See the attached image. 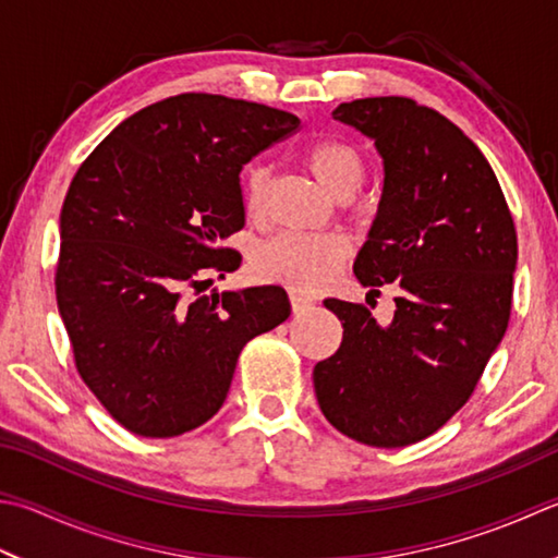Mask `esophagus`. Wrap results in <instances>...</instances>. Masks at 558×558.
Wrapping results in <instances>:
<instances>
[{
  "mask_svg": "<svg viewBox=\"0 0 558 558\" xmlns=\"http://www.w3.org/2000/svg\"><path fill=\"white\" fill-rule=\"evenodd\" d=\"M289 299H291V311L296 315L303 313L306 308H311V303H313L308 296H303V293H299V291H291Z\"/></svg>",
  "mask_w": 558,
  "mask_h": 558,
  "instance_id": "1",
  "label": "esophagus"
}]
</instances>
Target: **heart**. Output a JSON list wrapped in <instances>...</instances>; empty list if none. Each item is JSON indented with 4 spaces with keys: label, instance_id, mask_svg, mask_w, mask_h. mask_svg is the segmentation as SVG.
Masks as SVG:
<instances>
[{
    "label": "heart",
    "instance_id": "1",
    "mask_svg": "<svg viewBox=\"0 0 558 558\" xmlns=\"http://www.w3.org/2000/svg\"><path fill=\"white\" fill-rule=\"evenodd\" d=\"M306 165L325 192L352 196L364 184L366 160L354 143L323 138L306 153ZM269 172L262 162H250L243 172V202L247 216L265 211ZM350 255V243L340 233H283L271 240L257 255V271L299 291H315L328 283Z\"/></svg>",
    "mask_w": 558,
    "mask_h": 558
}]
</instances>
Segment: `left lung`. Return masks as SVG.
Returning <instances> with one entry per match:
<instances>
[{"instance_id":"8db88e82","label":"left lung","mask_w":558,"mask_h":558,"mask_svg":"<svg viewBox=\"0 0 558 558\" xmlns=\"http://www.w3.org/2000/svg\"><path fill=\"white\" fill-rule=\"evenodd\" d=\"M332 119L384 157L378 214L354 275L393 283V320L328 299L342 344L315 364L328 423L369 447H408L464 405L506 335L518 233L490 165L464 131L408 97L340 104Z\"/></svg>"}]
</instances>
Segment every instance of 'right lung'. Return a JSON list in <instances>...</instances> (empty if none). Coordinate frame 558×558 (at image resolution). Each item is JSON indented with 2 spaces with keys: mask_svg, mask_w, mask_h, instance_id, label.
<instances>
[{
  "mask_svg": "<svg viewBox=\"0 0 558 558\" xmlns=\"http://www.w3.org/2000/svg\"><path fill=\"white\" fill-rule=\"evenodd\" d=\"M299 123L265 104L177 94L116 125L72 177L58 311L82 381L129 433L204 425L243 347L289 318L281 287L198 291L240 267L223 247L245 226L240 170Z\"/></svg>",
  "mask_w": 558,
  "mask_h": 558,
  "instance_id": "obj_1",
  "label": "right lung"
}]
</instances>
